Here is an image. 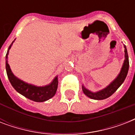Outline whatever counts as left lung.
Here are the masks:
<instances>
[{"label": "left lung", "mask_w": 135, "mask_h": 135, "mask_svg": "<svg viewBox=\"0 0 135 135\" xmlns=\"http://www.w3.org/2000/svg\"><path fill=\"white\" fill-rule=\"evenodd\" d=\"M124 47H125V60H124L121 69L120 71V73L118 74L117 77L106 88L102 90H99L96 92H91L83 85V92L87 97H88L92 99H96V100L104 99H107L111 96L118 90V88L123 84L126 76L128 75V69H129V59H128V51H127L126 45H124Z\"/></svg>", "instance_id": "obj_1"}]
</instances>
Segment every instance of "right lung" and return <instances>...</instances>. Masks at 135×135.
I'll return each mask as SVG.
<instances>
[{
	"mask_svg": "<svg viewBox=\"0 0 135 135\" xmlns=\"http://www.w3.org/2000/svg\"><path fill=\"white\" fill-rule=\"evenodd\" d=\"M15 41H12L11 45L8 47L6 57H5L6 72H7L8 79H9V82L12 87L20 94L26 98L36 102H45V101L48 100L53 97L54 95L56 94L57 90L58 76H55V78L53 79L52 81L50 84L44 85V86H36L34 85L24 82L20 78H18L17 76H15L13 73L12 72L11 69L9 67V64H8V54H9V49L11 48L12 45Z\"/></svg>",
	"mask_w": 135,
	"mask_h": 135,
	"instance_id": "right-lung-1",
	"label": "right lung"
}]
</instances>
